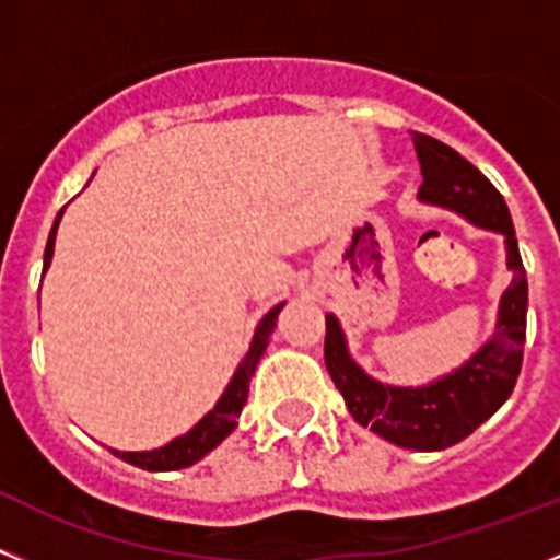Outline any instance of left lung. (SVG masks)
<instances>
[{
	"label": "left lung",
	"instance_id": "obj_1",
	"mask_svg": "<svg viewBox=\"0 0 560 560\" xmlns=\"http://www.w3.org/2000/svg\"><path fill=\"white\" fill-rule=\"evenodd\" d=\"M424 184L421 200L460 211L482 229L505 234L508 268L513 279L500 304L497 335L460 371L430 387H387L365 376L346 351V340L331 315H326L324 357L331 382L342 393L357 424L371 427L385 441L418 452L455 446L505 405L522 371L527 331V276L518 256L511 211L497 186L450 144L412 130Z\"/></svg>",
	"mask_w": 560,
	"mask_h": 560
}]
</instances>
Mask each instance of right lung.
<instances>
[{"label": "right lung", "mask_w": 560, "mask_h": 560, "mask_svg": "<svg viewBox=\"0 0 560 560\" xmlns=\"http://www.w3.org/2000/svg\"><path fill=\"white\" fill-rule=\"evenodd\" d=\"M60 214H63V211H58L52 231H49L47 250H44V270L49 268V259H52L55 231H58ZM279 312H281V306H276V310H270L268 315H265V320H261L259 329H256L254 342H250V349H248V354H245L243 365L236 368L234 380H231V385L225 387L223 399L218 401V407H214V410H211L192 432H186V435L175 438V441H170L167 446H161V450L117 452V455L122 457L125 463H130V466L148 468V471H173V468L192 466V463H198L206 452L214 450V446H218V443L223 441L231 430H234L236 418H240L245 401H248L250 376H254L256 362H259L261 351H265V346H268V337H270V331H273Z\"/></svg>", "instance_id": "add662e5"}]
</instances>
